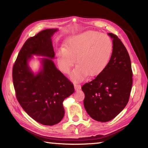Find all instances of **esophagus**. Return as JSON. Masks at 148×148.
Returning a JSON list of instances; mask_svg holds the SVG:
<instances>
[{
  "instance_id": "34e87169",
  "label": "esophagus",
  "mask_w": 148,
  "mask_h": 148,
  "mask_svg": "<svg viewBox=\"0 0 148 148\" xmlns=\"http://www.w3.org/2000/svg\"><path fill=\"white\" fill-rule=\"evenodd\" d=\"M74 88L76 90H78L81 89V85L80 84H77V83H75L74 84Z\"/></svg>"
}]
</instances>
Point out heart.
<instances>
[{"label":"heart","instance_id":"heart-1","mask_svg":"<svg viewBox=\"0 0 148 148\" xmlns=\"http://www.w3.org/2000/svg\"><path fill=\"white\" fill-rule=\"evenodd\" d=\"M112 52V42L109 36L98 32L87 31L69 38L56 57L59 68L65 74L71 72L76 58L77 65L71 77L80 81L87 74L94 76L103 71Z\"/></svg>","mask_w":148,"mask_h":148}]
</instances>
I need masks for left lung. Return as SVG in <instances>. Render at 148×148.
Segmentation results:
<instances>
[{"mask_svg": "<svg viewBox=\"0 0 148 148\" xmlns=\"http://www.w3.org/2000/svg\"><path fill=\"white\" fill-rule=\"evenodd\" d=\"M112 39V53L106 68L82 87L85 94V109L96 121L106 122L113 119L127 104L133 84L130 56L116 35Z\"/></svg>", "mask_w": 148, "mask_h": 148, "instance_id": "obj_1", "label": "left lung"}]
</instances>
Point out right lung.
<instances>
[{"mask_svg": "<svg viewBox=\"0 0 148 148\" xmlns=\"http://www.w3.org/2000/svg\"><path fill=\"white\" fill-rule=\"evenodd\" d=\"M58 29H44L28 39L13 65L12 76L18 103L34 120L53 125L63 119L64 100L74 92V85L55 66L52 37ZM32 55L46 57L42 69L34 75L27 62Z\"/></svg>", "mask_w": 148, "mask_h": 148, "instance_id": "1", "label": "right lung"}]
</instances>
